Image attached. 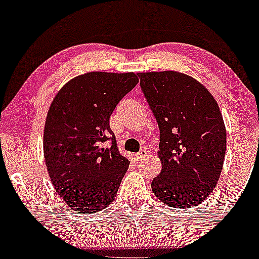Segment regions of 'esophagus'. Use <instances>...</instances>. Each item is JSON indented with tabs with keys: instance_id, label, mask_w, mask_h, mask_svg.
I'll return each instance as SVG.
<instances>
[{
	"instance_id": "34e87169",
	"label": "esophagus",
	"mask_w": 259,
	"mask_h": 259,
	"mask_svg": "<svg viewBox=\"0 0 259 259\" xmlns=\"http://www.w3.org/2000/svg\"><path fill=\"white\" fill-rule=\"evenodd\" d=\"M145 155H147V150H145V149H142L141 152H139V153L137 154V159H138V160H141V159H142V158H144Z\"/></svg>"
}]
</instances>
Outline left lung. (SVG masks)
I'll list each match as a JSON object with an SVG mask.
<instances>
[{
    "instance_id": "obj_1",
    "label": "left lung",
    "mask_w": 259,
    "mask_h": 259,
    "mask_svg": "<svg viewBox=\"0 0 259 259\" xmlns=\"http://www.w3.org/2000/svg\"><path fill=\"white\" fill-rule=\"evenodd\" d=\"M160 131V175L153 193L174 208H192L214 190L224 164L226 131L215 99L190 75L138 73Z\"/></svg>"
}]
</instances>
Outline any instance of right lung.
Masks as SVG:
<instances>
[{"instance_id":"right-lung-1","label":"right lung","mask_w":259,"mask_h":259,"mask_svg":"<svg viewBox=\"0 0 259 259\" xmlns=\"http://www.w3.org/2000/svg\"><path fill=\"white\" fill-rule=\"evenodd\" d=\"M137 83L135 73L78 75L57 93L49 109L46 167L55 190L77 213L101 210L116 197L130 161L118 152L110 116Z\"/></svg>"}]
</instances>
